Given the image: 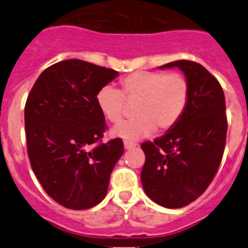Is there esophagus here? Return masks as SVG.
Here are the masks:
<instances>
[{"instance_id": "obj_1", "label": "esophagus", "mask_w": 248, "mask_h": 248, "mask_svg": "<svg viewBox=\"0 0 248 248\" xmlns=\"http://www.w3.org/2000/svg\"><path fill=\"white\" fill-rule=\"evenodd\" d=\"M137 146V143H133V141H124V148L125 149H133Z\"/></svg>"}]
</instances>
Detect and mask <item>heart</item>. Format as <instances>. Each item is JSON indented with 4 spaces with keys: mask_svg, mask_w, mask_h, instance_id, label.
Masks as SVG:
<instances>
[{
    "mask_svg": "<svg viewBox=\"0 0 248 248\" xmlns=\"http://www.w3.org/2000/svg\"><path fill=\"white\" fill-rule=\"evenodd\" d=\"M120 89L109 85L95 97L100 113L113 124H119L134 107L135 119L113 129V135L137 140L154 129L165 133L180 122L189 103V83L180 73L137 71L120 79Z\"/></svg>",
    "mask_w": 248,
    "mask_h": 248,
    "instance_id": "obj_1",
    "label": "heart"
}]
</instances>
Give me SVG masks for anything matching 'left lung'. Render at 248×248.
Masks as SVG:
<instances>
[{"label": "left lung", "mask_w": 248, "mask_h": 248, "mask_svg": "<svg viewBox=\"0 0 248 248\" xmlns=\"http://www.w3.org/2000/svg\"><path fill=\"white\" fill-rule=\"evenodd\" d=\"M180 68L189 83V103L172 129L144 141V191L154 202L180 209L205 192L222 160L226 145V103L222 87L205 67L175 61L160 68Z\"/></svg>", "instance_id": "left-lung-1"}]
</instances>
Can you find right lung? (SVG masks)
<instances>
[{
	"instance_id": "obj_1",
	"label": "right lung",
	"mask_w": 248,
	"mask_h": 248,
	"mask_svg": "<svg viewBox=\"0 0 248 248\" xmlns=\"http://www.w3.org/2000/svg\"><path fill=\"white\" fill-rule=\"evenodd\" d=\"M118 72L80 59L48 67L25 105L27 153L50 198L67 209H91L105 198L124 153L120 138L103 143L105 118L95 97Z\"/></svg>"
}]
</instances>
